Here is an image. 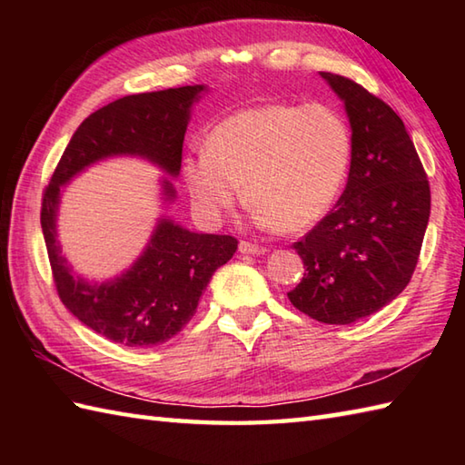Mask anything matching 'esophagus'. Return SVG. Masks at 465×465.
Here are the masks:
<instances>
[{
  "instance_id": "34e87169",
  "label": "esophagus",
  "mask_w": 465,
  "mask_h": 465,
  "mask_svg": "<svg viewBox=\"0 0 465 465\" xmlns=\"http://www.w3.org/2000/svg\"><path fill=\"white\" fill-rule=\"evenodd\" d=\"M240 252H242V253H265L268 250L262 248V245H258V243L240 242Z\"/></svg>"
}]
</instances>
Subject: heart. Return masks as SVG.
<instances>
[{"instance_id":"b5f03b06","label":"heart","mask_w":465,"mask_h":465,"mask_svg":"<svg viewBox=\"0 0 465 465\" xmlns=\"http://www.w3.org/2000/svg\"><path fill=\"white\" fill-rule=\"evenodd\" d=\"M351 162V134L330 105L263 104L217 124L205 152L182 163L185 190L205 223L245 200L262 225L303 232L330 212Z\"/></svg>"}]
</instances>
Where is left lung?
<instances>
[{"label": "left lung", "mask_w": 465, "mask_h": 465, "mask_svg": "<svg viewBox=\"0 0 465 465\" xmlns=\"http://www.w3.org/2000/svg\"><path fill=\"white\" fill-rule=\"evenodd\" d=\"M351 125L348 183L333 210L293 243L302 282L293 308L322 323L348 325L406 290L430 220V183L401 117L348 77L320 72Z\"/></svg>", "instance_id": "obj_1"}]
</instances>
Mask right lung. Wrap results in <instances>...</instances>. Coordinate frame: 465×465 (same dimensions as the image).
<instances>
[{
	"instance_id": "obj_1",
	"label": "right lung",
	"mask_w": 465,
	"mask_h": 465,
	"mask_svg": "<svg viewBox=\"0 0 465 465\" xmlns=\"http://www.w3.org/2000/svg\"><path fill=\"white\" fill-rule=\"evenodd\" d=\"M203 92L205 85H183L104 105L77 127L44 192L42 230L59 300L84 325L110 341L150 348L180 333L193 318L213 272L238 250V240L195 233L162 215L130 270L102 283L87 282L74 273L57 242L64 185L85 167L115 155L142 157L167 175H180L192 105ZM162 192L163 203L175 200L167 177L162 180Z\"/></svg>"
}]
</instances>
